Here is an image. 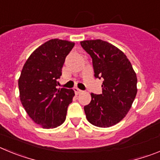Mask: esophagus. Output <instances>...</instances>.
<instances>
[{"mask_svg":"<svg viewBox=\"0 0 160 160\" xmlns=\"http://www.w3.org/2000/svg\"><path fill=\"white\" fill-rule=\"evenodd\" d=\"M73 90H74V92H75L76 94H79L82 92L81 90H79V89L77 88V87H74V88H73Z\"/></svg>","mask_w":160,"mask_h":160,"instance_id":"34e87169","label":"esophagus"}]
</instances>
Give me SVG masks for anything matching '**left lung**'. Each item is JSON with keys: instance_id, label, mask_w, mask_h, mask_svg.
I'll use <instances>...</instances> for the list:
<instances>
[{"instance_id": "obj_1", "label": "left lung", "mask_w": 160, "mask_h": 160, "mask_svg": "<svg viewBox=\"0 0 160 160\" xmlns=\"http://www.w3.org/2000/svg\"><path fill=\"white\" fill-rule=\"evenodd\" d=\"M92 58L94 77L103 78L102 94L91 93L85 106L87 120L98 128H110L119 122L131 109L137 94V77L124 53L105 41L80 42Z\"/></svg>"}]
</instances>
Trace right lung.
Segmentation results:
<instances>
[{
    "mask_svg": "<svg viewBox=\"0 0 160 160\" xmlns=\"http://www.w3.org/2000/svg\"><path fill=\"white\" fill-rule=\"evenodd\" d=\"M73 46V42L51 39L35 49L22 68L18 80L20 99L32 121L43 128H58L66 120L74 91L58 89V79Z\"/></svg>",
    "mask_w": 160,
    "mask_h": 160,
    "instance_id": "1",
    "label": "right lung"
}]
</instances>
